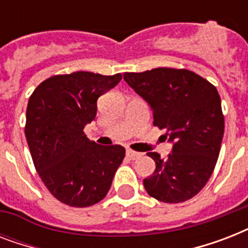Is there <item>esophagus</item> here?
Masks as SVG:
<instances>
[{"label": "esophagus", "mask_w": 248, "mask_h": 248, "mask_svg": "<svg viewBox=\"0 0 248 248\" xmlns=\"http://www.w3.org/2000/svg\"><path fill=\"white\" fill-rule=\"evenodd\" d=\"M126 155H127V157L130 159H136L139 158V157H141V153H138V152L131 151V149H127V151H126Z\"/></svg>", "instance_id": "esophagus-1"}]
</instances>
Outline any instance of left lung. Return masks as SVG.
I'll return each instance as SVG.
<instances>
[{"label": "left lung", "instance_id": "8db88e82", "mask_svg": "<svg viewBox=\"0 0 248 248\" xmlns=\"http://www.w3.org/2000/svg\"><path fill=\"white\" fill-rule=\"evenodd\" d=\"M124 81L153 110V124L165 128L173 143L166 159L155 152V170L144 179L148 194L165 203L194 197L214 172L224 135V114L217 90L188 69L155 68L124 73Z\"/></svg>", "mask_w": 248, "mask_h": 248}]
</instances>
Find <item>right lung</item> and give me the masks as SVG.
<instances>
[{"label":"right lung","instance_id":"obj_1","mask_svg":"<svg viewBox=\"0 0 248 248\" xmlns=\"http://www.w3.org/2000/svg\"><path fill=\"white\" fill-rule=\"evenodd\" d=\"M122 79L121 73L52 76L37 86L27 107L25 138L48 192L71 207L100 202L124 158V147L99 145L83 128L96 116V101Z\"/></svg>","mask_w":248,"mask_h":248}]
</instances>
